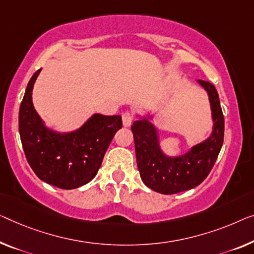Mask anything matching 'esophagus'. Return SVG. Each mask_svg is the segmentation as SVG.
Returning <instances> with one entry per match:
<instances>
[{"instance_id":"1","label":"esophagus","mask_w":254,"mask_h":254,"mask_svg":"<svg viewBox=\"0 0 254 254\" xmlns=\"http://www.w3.org/2000/svg\"><path fill=\"white\" fill-rule=\"evenodd\" d=\"M122 122H123V127H130L132 122H133V116L131 115V113L126 112L122 115Z\"/></svg>"}]
</instances>
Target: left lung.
<instances>
[{
	"mask_svg": "<svg viewBox=\"0 0 254 254\" xmlns=\"http://www.w3.org/2000/svg\"><path fill=\"white\" fill-rule=\"evenodd\" d=\"M196 82L209 97L213 123L210 135L203 141L180 155H169L162 147L160 130L153 123L157 113L135 114L137 120L131 127L140 178L147 187L160 194H177L198 186L213 168L224 142L225 122L217 90L209 82Z\"/></svg>",
	"mask_w": 254,
	"mask_h": 254,
	"instance_id": "left-lung-1",
	"label": "left lung"
}]
</instances>
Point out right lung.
Listing matches in <instances>:
<instances>
[{
  "label": "right lung",
  "instance_id": "add662e5",
  "mask_svg": "<svg viewBox=\"0 0 254 254\" xmlns=\"http://www.w3.org/2000/svg\"><path fill=\"white\" fill-rule=\"evenodd\" d=\"M41 70L29 79L19 109V133L35 175L52 186L75 189L96 177L117 130L120 115H91L81 127L63 132L48 127L33 105V89Z\"/></svg>",
  "mask_w": 254,
  "mask_h": 254
}]
</instances>
